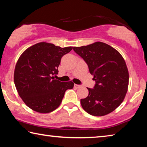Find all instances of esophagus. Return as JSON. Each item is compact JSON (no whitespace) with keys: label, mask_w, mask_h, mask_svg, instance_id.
<instances>
[{"label":"esophagus","mask_w":147,"mask_h":147,"mask_svg":"<svg viewBox=\"0 0 147 147\" xmlns=\"http://www.w3.org/2000/svg\"><path fill=\"white\" fill-rule=\"evenodd\" d=\"M82 86L81 85H78V84H74V88H80Z\"/></svg>","instance_id":"obj_1"}]
</instances>
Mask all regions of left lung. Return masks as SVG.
Here are the masks:
<instances>
[{
	"instance_id": "left-lung-1",
	"label": "left lung",
	"mask_w": 147,
	"mask_h": 147,
	"mask_svg": "<svg viewBox=\"0 0 147 147\" xmlns=\"http://www.w3.org/2000/svg\"><path fill=\"white\" fill-rule=\"evenodd\" d=\"M85 61L95 84L89 94L81 99L83 109L94 116L107 115L120 106L128 90L129 74L123 56L112 47L102 42L73 47Z\"/></svg>"
}]
</instances>
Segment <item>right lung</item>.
<instances>
[{
	"mask_svg": "<svg viewBox=\"0 0 147 147\" xmlns=\"http://www.w3.org/2000/svg\"><path fill=\"white\" fill-rule=\"evenodd\" d=\"M72 47L61 48L41 42L29 47L20 56L14 71V83L20 97L37 112L50 113L58 108L73 82L54 79L62 56Z\"/></svg>",
	"mask_w": 147,
	"mask_h": 147,
	"instance_id": "obj_1",
	"label": "right lung"
}]
</instances>
